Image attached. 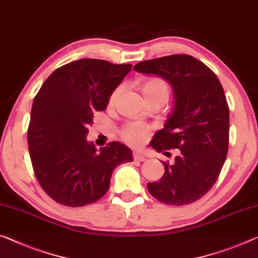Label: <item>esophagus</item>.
Segmentation results:
<instances>
[{"mask_svg": "<svg viewBox=\"0 0 258 258\" xmlns=\"http://www.w3.org/2000/svg\"><path fill=\"white\" fill-rule=\"evenodd\" d=\"M133 157L135 160H138V161H144L145 160V154H143L141 152H134L133 153Z\"/></svg>", "mask_w": 258, "mask_h": 258, "instance_id": "1", "label": "esophagus"}]
</instances>
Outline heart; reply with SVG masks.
<instances>
[{
  "label": "heart",
  "mask_w": 258,
  "mask_h": 258,
  "mask_svg": "<svg viewBox=\"0 0 258 258\" xmlns=\"http://www.w3.org/2000/svg\"><path fill=\"white\" fill-rule=\"evenodd\" d=\"M142 92L144 94L145 98L150 100V99L154 98H166L168 99L169 96V89L167 83L164 79L159 77H149L145 78L144 81L141 83ZM121 92V88H117L113 91L110 94L108 104L112 106L115 102L116 98ZM152 135V126L144 123L142 121H129L122 126L120 130V136L122 141L125 142L126 144L134 148H140V146L144 145L146 142L150 140Z\"/></svg>",
  "instance_id": "heart-1"
}]
</instances>
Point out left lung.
<instances>
[{
	"mask_svg": "<svg viewBox=\"0 0 258 258\" xmlns=\"http://www.w3.org/2000/svg\"><path fill=\"white\" fill-rule=\"evenodd\" d=\"M134 69L166 79L175 99L151 146L166 157L176 150V157L164 161V175L148 183L149 192L168 205L191 204L216 183L228 152L229 108L223 86L209 67L187 54L142 61Z\"/></svg>",
	"mask_w": 258,
	"mask_h": 258,
	"instance_id": "obj_1",
	"label": "left lung"
}]
</instances>
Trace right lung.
Here are the masks:
<instances>
[{
    "label": "right lung",
    "mask_w": 258,
    "mask_h": 258,
    "mask_svg": "<svg viewBox=\"0 0 258 258\" xmlns=\"http://www.w3.org/2000/svg\"><path fill=\"white\" fill-rule=\"evenodd\" d=\"M132 64L82 58L57 68L34 97L27 144L34 175L47 195L70 208L92 204L108 191L114 168L133 161L118 142L97 151L86 141L94 112L105 110L110 94Z\"/></svg>",
    "instance_id": "1"
}]
</instances>
